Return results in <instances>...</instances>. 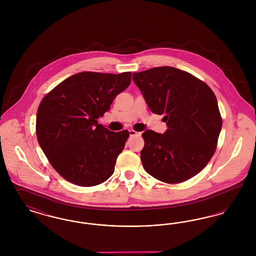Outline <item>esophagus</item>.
Listing matches in <instances>:
<instances>
[{
	"label": "esophagus",
	"instance_id": "34e87169",
	"mask_svg": "<svg viewBox=\"0 0 256 256\" xmlns=\"http://www.w3.org/2000/svg\"><path fill=\"white\" fill-rule=\"evenodd\" d=\"M130 136H140L141 135V132H135V130H130Z\"/></svg>",
	"mask_w": 256,
	"mask_h": 256
}]
</instances>
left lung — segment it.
<instances>
[{
    "mask_svg": "<svg viewBox=\"0 0 256 256\" xmlns=\"http://www.w3.org/2000/svg\"><path fill=\"white\" fill-rule=\"evenodd\" d=\"M132 80L150 111L164 115L168 126L164 134H142L144 169L166 183L195 176L213 156L222 128L215 94L193 74L170 66L134 73Z\"/></svg>",
    "mask_w": 256,
    "mask_h": 256,
    "instance_id": "obj_1",
    "label": "left lung"
}]
</instances>
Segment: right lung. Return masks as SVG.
<instances>
[{
  "label": "right lung",
  "instance_id": "add662e5",
  "mask_svg": "<svg viewBox=\"0 0 256 256\" xmlns=\"http://www.w3.org/2000/svg\"><path fill=\"white\" fill-rule=\"evenodd\" d=\"M130 80V72H82L69 76L43 98L37 110V139L63 178L90 187L112 176L130 132H110L97 120Z\"/></svg>",
  "mask_w": 256,
  "mask_h": 256
}]
</instances>
